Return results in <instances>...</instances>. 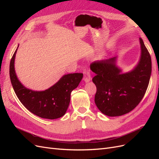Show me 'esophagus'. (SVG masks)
<instances>
[{
  "label": "esophagus",
  "mask_w": 159,
  "mask_h": 159,
  "mask_svg": "<svg viewBox=\"0 0 159 159\" xmlns=\"http://www.w3.org/2000/svg\"><path fill=\"white\" fill-rule=\"evenodd\" d=\"M91 80V75L89 71L88 70H85L84 71V80L85 82H88Z\"/></svg>",
  "instance_id": "1"
}]
</instances>
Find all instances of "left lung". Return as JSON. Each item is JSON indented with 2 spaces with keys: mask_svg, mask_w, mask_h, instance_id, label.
<instances>
[{
  "mask_svg": "<svg viewBox=\"0 0 159 159\" xmlns=\"http://www.w3.org/2000/svg\"><path fill=\"white\" fill-rule=\"evenodd\" d=\"M141 57L137 66L125 74L116 66L117 57L90 64L96 74L92 79L97 91L95 103L104 115L121 116L135 108L145 94L150 80L152 63L150 54L141 38Z\"/></svg>",
  "mask_w": 159,
  "mask_h": 159,
  "instance_id": "obj_1",
  "label": "left lung"
}]
</instances>
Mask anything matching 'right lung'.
Segmentation results:
<instances>
[{
	"instance_id": "obj_1",
	"label": "right lung",
	"mask_w": 159,
	"mask_h": 159,
	"mask_svg": "<svg viewBox=\"0 0 159 159\" xmlns=\"http://www.w3.org/2000/svg\"><path fill=\"white\" fill-rule=\"evenodd\" d=\"M17 49L10 63V78L20 102L28 111L41 118L55 119L64 115L70 102L71 92L78 87L83 74L64 75L56 84L44 91H36L25 88L19 81L14 70Z\"/></svg>"
}]
</instances>
